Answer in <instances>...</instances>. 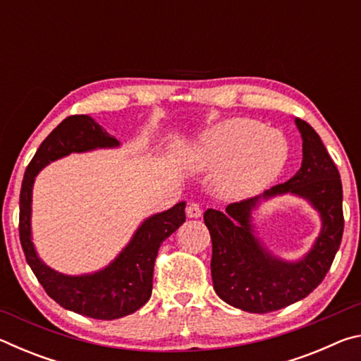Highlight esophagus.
Returning <instances> with one entry per match:
<instances>
[{"mask_svg": "<svg viewBox=\"0 0 361 361\" xmlns=\"http://www.w3.org/2000/svg\"><path fill=\"white\" fill-rule=\"evenodd\" d=\"M186 215H188V218H199L200 215H202V209H200L199 204L191 202L186 207Z\"/></svg>", "mask_w": 361, "mask_h": 361, "instance_id": "obj_1", "label": "esophagus"}]
</instances>
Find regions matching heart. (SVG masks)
Instances as JSON below:
<instances>
[{"label": "heart", "instance_id": "heart-1", "mask_svg": "<svg viewBox=\"0 0 361 361\" xmlns=\"http://www.w3.org/2000/svg\"><path fill=\"white\" fill-rule=\"evenodd\" d=\"M288 159V143L277 130L247 118L226 119L207 130L194 148L195 167L215 172L218 192L247 199L271 185Z\"/></svg>", "mask_w": 361, "mask_h": 361}]
</instances>
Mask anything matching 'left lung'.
Instances as JSON below:
<instances>
[{"instance_id": "1", "label": "left lung", "mask_w": 361, "mask_h": 361, "mask_svg": "<svg viewBox=\"0 0 361 361\" xmlns=\"http://www.w3.org/2000/svg\"><path fill=\"white\" fill-rule=\"evenodd\" d=\"M295 122L302 137V164L296 175L258 197L229 204L226 212L209 209L204 213L213 247V288L224 302L245 312L267 314L310 295L331 267L344 232L342 183L336 164L319 133L302 119ZM288 192L309 200L322 218L314 247L295 263L269 254L251 224V212L259 200Z\"/></svg>"}]
</instances>
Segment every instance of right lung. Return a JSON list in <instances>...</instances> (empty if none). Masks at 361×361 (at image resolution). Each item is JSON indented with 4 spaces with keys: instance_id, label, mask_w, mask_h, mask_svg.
<instances>
[{
    "instance_id": "right-lung-1",
    "label": "right lung",
    "mask_w": 361,
    "mask_h": 361,
    "mask_svg": "<svg viewBox=\"0 0 361 361\" xmlns=\"http://www.w3.org/2000/svg\"><path fill=\"white\" fill-rule=\"evenodd\" d=\"M119 142L85 114L68 116L49 133L28 164L20 189L19 234L28 266L42 288L62 307L90 319L114 320L133 314L148 302L152 272L161 243L186 221L185 202L145 219L111 264L85 276H63L47 267L32 242V191L35 176L49 162L97 148H114Z\"/></svg>"
}]
</instances>
